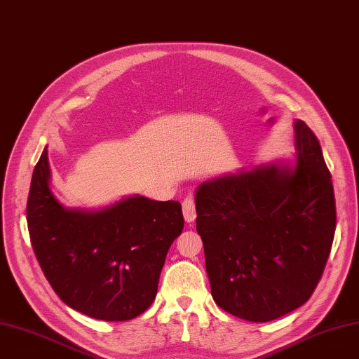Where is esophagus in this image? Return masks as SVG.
<instances>
[{
	"mask_svg": "<svg viewBox=\"0 0 359 359\" xmlns=\"http://www.w3.org/2000/svg\"><path fill=\"white\" fill-rule=\"evenodd\" d=\"M182 208H183V217L184 220L188 223H194L195 218H196V208H195V201L192 196H186L183 204H182Z\"/></svg>",
	"mask_w": 359,
	"mask_h": 359,
	"instance_id": "esophagus-1",
	"label": "esophagus"
}]
</instances>
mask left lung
Wrapping results in <instances>:
<instances>
[{"label":"left lung","mask_w":359,"mask_h":359,"mask_svg":"<svg viewBox=\"0 0 359 359\" xmlns=\"http://www.w3.org/2000/svg\"><path fill=\"white\" fill-rule=\"evenodd\" d=\"M294 160L202 182L196 230L215 304L254 323L283 317L317 287L336 230L332 175L320 142L294 120Z\"/></svg>","instance_id":"8db88e82"}]
</instances>
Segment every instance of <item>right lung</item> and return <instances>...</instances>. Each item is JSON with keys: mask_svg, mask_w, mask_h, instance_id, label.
I'll return each mask as SVG.
<instances>
[{"mask_svg": "<svg viewBox=\"0 0 359 359\" xmlns=\"http://www.w3.org/2000/svg\"><path fill=\"white\" fill-rule=\"evenodd\" d=\"M50 182L45 147L30 182L26 218L54 292L97 320L141 316L157 294L168 248L183 230L180 202L132 195L100 210L66 208Z\"/></svg>", "mask_w": 359, "mask_h": 359, "instance_id": "1", "label": "right lung"}]
</instances>
